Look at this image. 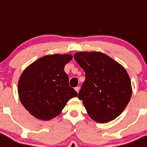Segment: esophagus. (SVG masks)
<instances>
[{
    "instance_id": "34e87169",
    "label": "esophagus",
    "mask_w": 147,
    "mask_h": 147,
    "mask_svg": "<svg viewBox=\"0 0 147 147\" xmlns=\"http://www.w3.org/2000/svg\"><path fill=\"white\" fill-rule=\"evenodd\" d=\"M80 87H76V88H75V90H76V91L77 92V93H79V91H80Z\"/></svg>"
}]
</instances>
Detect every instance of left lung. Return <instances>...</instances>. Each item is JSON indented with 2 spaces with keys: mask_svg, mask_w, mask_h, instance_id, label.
<instances>
[{
  "mask_svg": "<svg viewBox=\"0 0 147 147\" xmlns=\"http://www.w3.org/2000/svg\"><path fill=\"white\" fill-rule=\"evenodd\" d=\"M74 59L85 73L78 98L90 117L98 123L114 120L132 96L129 76L121 65L103 53L81 51Z\"/></svg>",
  "mask_w": 147,
  "mask_h": 147,
  "instance_id": "obj_1",
  "label": "left lung"
}]
</instances>
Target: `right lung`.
<instances>
[{"label": "right lung", "instance_id": "add662e5", "mask_svg": "<svg viewBox=\"0 0 147 147\" xmlns=\"http://www.w3.org/2000/svg\"><path fill=\"white\" fill-rule=\"evenodd\" d=\"M70 54H52L40 58L23 71L18 81V95L23 107L40 120L54 119L78 93L69 85L65 64Z\"/></svg>", "mask_w": 147, "mask_h": 147}]
</instances>
